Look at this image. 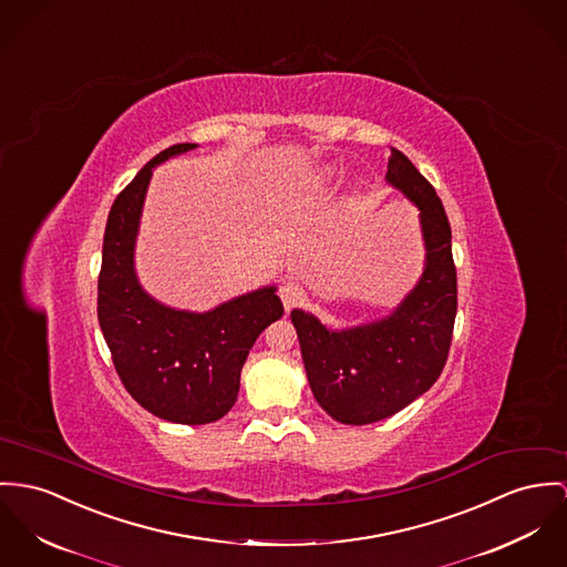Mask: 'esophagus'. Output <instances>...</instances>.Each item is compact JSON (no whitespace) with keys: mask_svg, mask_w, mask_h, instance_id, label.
<instances>
[{"mask_svg":"<svg viewBox=\"0 0 567 567\" xmlns=\"http://www.w3.org/2000/svg\"><path fill=\"white\" fill-rule=\"evenodd\" d=\"M278 296H280V300H282L287 310L302 305L306 300V291L302 289V285L296 282V280H285L278 289Z\"/></svg>","mask_w":567,"mask_h":567,"instance_id":"1","label":"esophagus"}]
</instances>
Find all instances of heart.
<instances>
[{
    "label": "heart",
    "instance_id": "obj_1",
    "mask_svg": "<svg viewBox=\"0 0 567 567\" xmlns=\"http://www.w3.org/2000/svg\"><path fill=\"white\" fill-rule=\"evenodd\" d=\"M337 176H339V173H337L334 168H323L321 173L315 175V183H317V185H328V183H332Z\"/></svg>",
    "mask_w": 567,
    "mask_h": 567
}]
</instances>
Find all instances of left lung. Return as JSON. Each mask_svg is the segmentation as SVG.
Returning <instances> with one entry per match:
<instances>
[{
	"label": "left lung",
	"instance_id": "8db88e82",
	"mask_svg": "<svg viewBox=\"0 0 567 567\" xmlns=\"http://www.w3.org/2000/svg\"><path fill=\"white\" fill-rule=\"evenodd\" d=\"M386 181L421 212L427 261L419 285L389 317L348 330H328L298 308L291 312L310 391L334 421L346 425L389 419L430 391L453 339L457 271L442 200L396 148H391Z\"/></svg>",
	"mask_w": 567,
	"mask_h": 567
}]
</instances>
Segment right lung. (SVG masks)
I'll use <instances>...</instances> for the list:
<instances>
[{
    "label": "right lung",
    "mask_w": 567,
    "mask_h": 567,
    "mask_svg": "<svg viewBox=\"0 0 567 567\" xmlns=\"http://www.w3.org/2000/svg\"><path fill=\"white\" fill-rule=\"evenodd\" d=\"M194 146L162 151L116 196L105 226L96 296L99 326L123 386L144 410L181 425L214 423L233 408L250 349L285 312L276 287L209 312L168 308L140 287L133 246L153 168Z\"/></svg>",
    "instance_id": "add662e5"
}]
</instances>
